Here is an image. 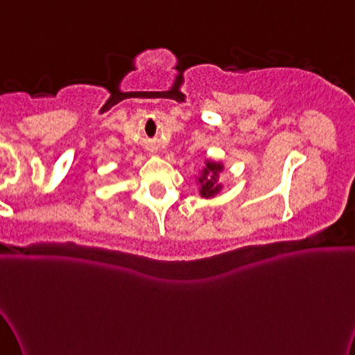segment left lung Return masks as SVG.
Instances as JSON below:
<instances>
[{
	"instance_id": "8db88e82",
	"label": "left lung",
	"mask_w": 355,
	"mask_h": 355,
	"mask_svg": "<svg viewBox=\"0 0 355 355\" xmlns=\"http://www.w3.org/2000/svg\"><path fill=\"white\" fill-rule=\"evenodd\" d=\"M205 166L200 173V176L198 178L199 184H200V196L205 199L216 198V196L220 192L222 184L218 182V174L224 171V164L222 163H216V161L205 159L204 161Z\"/></svg>"
}]
</instances>
